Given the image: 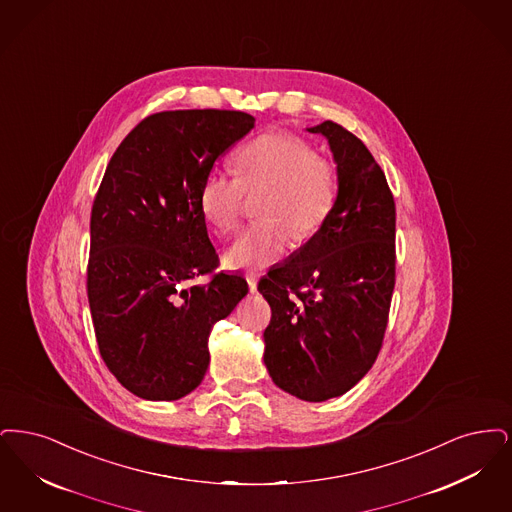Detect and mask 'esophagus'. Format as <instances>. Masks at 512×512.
Here are the masks:
<instances>
[{
    "instance_id": "obj_1",
    "label": "esophagus",
    "mask_w": 512,
    "mask_h": 512,
    "mask_svg": "<svg viewBox=\"0 0 512 512\" xmlns=\"http://www.w3.org/2000/svg\"><path fill=\"white\" fill-rule=\"evenodd\" d=\"M246 281H248V289H250V292H256V289H258L256 273H246Z\"/></svg>"
}]
</instances>
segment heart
<instances>
[{"label":"heart","mask_w":512,"mask_h":512,"mask_svg":"<svg viewBox=\"0 0 512 512\" xmlns=\"http://www.w3.org/2000/svg\"><path fill=\"white\" fill-rule=\"evenodd\" d=\"M239 178L212 170L200 183L202 218L220 235L235 229L245 195L262 193L256 218L225 250L223 262L233 269H262L289 245L310 239L333 212L338 191L336 166L329 156L289 132H267L248 141L235 156Z\"/></svg>","instance_id":"obj_1"}]
</instances>
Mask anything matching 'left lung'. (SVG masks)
<instances>
[{"label":"left lung","instance_id":"obj_1","mask_svg":"<svg viewBox=\"0 0 512 512\" xmlns=\"http://www.w3.org/2000/svg\"><path fill=\"white\" fill-rule=\"evenodd\" d=\"M338 174L333 212L258 290L271 308L264 363L273 382L304 401L354 388L377 359L396 283V204L361 139L325 120Z\"/></svg>","mask_w":512,"mask_h":512}]
</instances>
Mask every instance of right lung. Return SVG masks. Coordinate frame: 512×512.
Segmentation results:
<instances>
[{
  "label": "right lung",
  "mask_w": 512,
  "mask_h": 512,
  "mask_svg": "<svg viewBox=\"0 0 512 512\" xmlns=\"http://www.w3.org/2000/svg\"><path fill=\"white\" fill-rule=\"evenodd\" d=\"M241 111L156 112L112 155L91 208L88 300L97 346L137 398L179 400L208 369V334L248 292L220 264L200 183L254 128ZM210 274L208 284H195Z\"/></svg>",
  "instance_id": "obj_1"
}]
</instances>
